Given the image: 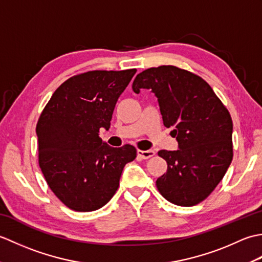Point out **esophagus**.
I'll use <instances>...</instances> for the list:
<instances>
[{
  "label": "esophagus",
  "mask_w": 262,
  "mask_h": 262,
  "mask_svg": "<svg viewBox=\"0 0 262 262\" xmlns=\"http://www.w3.org/2000/svg\"><path fill=\"white\" fill-rule=\"evenodd\" d=\"M155 155V152L153 149H148V151H142V149H138L137 151V158L141 160H147L149 158H152Z\"/></svg>",
  "instance_id": "1"
}]
</instances>
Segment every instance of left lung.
I'll return each instance as SVG.
<instances>
[{
    "mask_svg": "<svg viewBox=\"0 0 262 262\" xmlns=\"http://www.w3.org/2000/svg\"><path fill=\"white\" fill-rule=\"evenodd\" d=\"M149 89L158 98L163 124L173 128L177 151H159L168 170L157 180L160 193L179 206H194L213 192L233 159L229 110L202 77L172 65L138 74L133 90Z\"/></svg>",
    "mask_w": 262,
    "mask_h": 262,
    "instance_id": "left-lung-1",
    "label": "left lung"
}]
</instances>
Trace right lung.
Masks as SVG:
<instances>
[{"instance_id": "right-lung-1", "label": "right lung", "mask_w": 262, "mask_h": 262, "mask_svg": "<svg viewBox=\"0 0 262 262\" xmlns=\"http://www.w3.org/2000/svg\"><path fill=\"white\" fill-rule=\"evenodd\" d=\"M136 73L89 71L60 84L39 117L38 162L52 191L69 208L92 211L116 193L132 145L111 147L99 137L109 129L117 100Z\"/></svg>"}]
</instances>
